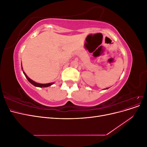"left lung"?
I'll return each mask as SVG.
<instances>
[{"label":"left lung","instance_id":"1","mask_svg":"<svg viewBox=\"0 0 147 147\" xmlns=\"http://www.w3.org/2000/svg\"><path fill=\"white\" fill-rule=\"evenodd\" d=\"M106 89H108V88H106ZM106 89H104V90H106Z\"/></svg>","mask_w":147,"mask_h":147}]
</instances>
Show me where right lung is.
<instances>
[{"mask_svg": "<svg viewBox=\"0 0 147 147\" xmlns=\"http://www.w3.org/2000/svg\"><path fill=\"white\" fill-rule=\"evenodd\" d=\"M21 69H22V70H23V67L21 66ZM23 74H24V75H25V77H26V78L28 79V80L32 84H33L34 86H36V87H39V88H45V87H48V86H51V85H52V84H54V83H46V84H42V83H37V82H34V81H33L32 80H31L30 78H29L28 77V75L26 74V73L24 72V70H23Z\"/></svg>", "mask_w": 147, "mask_h": 147, "instance_id": "1", "label": "right lung"}]
</instances>
